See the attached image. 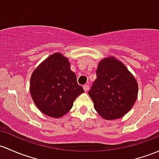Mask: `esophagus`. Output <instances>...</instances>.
<instances>
[{
	"instance_id": "1",
	"label": "esophagus",
	"mask_w": 159,
	"mask_h": 159,
	"mask_svg": "<svg viewBox=\"0 0 159 159\" xmlns=\"http://www.w3.org/2000/svg\"><path fill=\"white\" fill-rule=\"evenodd\" d=\"M83 89H84V91L85 92H87L89 91V85H85L84 86H83Z\"/></svg>"
}]
</instances>
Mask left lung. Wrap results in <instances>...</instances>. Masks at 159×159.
I'll return each instance as SVG.
<instances>
[{
	"mask_svg": "<svg viewBox=\"0 0 159 159\" xmlns=\"http://www.w3.org/2000/svg\"><path fill=\"white\" fill-rule=\"evenodd\" d=\"M97 78L89 95L94 107L106 120L118 119L132 108L138 95V84L126 66L114 57L102 59Z\"/></svg>",
	"mask_w": 159,
	"mask_h": 159,
	"instance_id": "1",
	"label": "left lung"
}]
</instances>
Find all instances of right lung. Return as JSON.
<instances>
[{
    "label": "right lung",
    "mask_w": 159,
    "mask_h": 159,
    "mask_svg": "<svg viewBox=\"0 0 159 159\" xmlns=\"http://www.w3.org/2000/svg\"><path fill=\"white\" fill-rule=\"evenodd\" d=\"M83 92L76 74L70 70L69 60L61 53L49 56L31 76L32 100L39 110L49 117L58 118L66 114Z\"/></svg>",
    "instance_id": "add662e5"
}]
</instances>
